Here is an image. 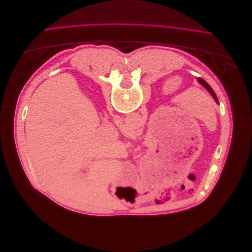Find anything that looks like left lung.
Returning <instances> with one entry per match:
<instances>
[{"label": "left lung", "instance_id": "obj_1", "mask_svg": "<svg viewBox=\"0 0 252 252\" xmlns=\"http://www.w3.org/2000/svg\"><path fill=\"white\" fill-rule=\"evenodd\" d=\"M198 79V82L201 84V85L202 86H204L208 91H209V93L211 94V96L213 97V99L215 100V101H217V103H219V101H218V98H217V95H215V93H214V91L212 90V88L208 85V84L204 81V80H203V79H201V78H197Z\"/></svg>", "mask_w": 252, "mask_h": 252}]
</instances>
